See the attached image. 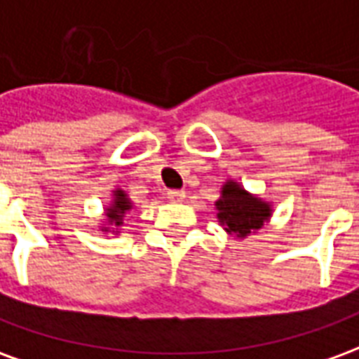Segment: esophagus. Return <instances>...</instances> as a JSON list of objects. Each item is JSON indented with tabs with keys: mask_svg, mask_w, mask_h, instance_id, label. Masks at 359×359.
Here are the masks:
<instances>
[{
	"mask_svg": "<svg viewBox=\"0 0 359 359\" xmlns=\"http://www.w3.org/2000/svg\"><path fill=\"white\" fill-rule=\"evenodd\" d=\"M167 198H169L171 202H182V200L187 198V192H184V190H169V192H167Z\"/></svg>",
	"mask_w": 359,
	"mask_h": 359,
	"instance_id": "obj_1",
	"label": "esophagus"
}]
</instances>
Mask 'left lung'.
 Returning a JSON list of instances; mask_svg holds the SVG:
<instances>
[{"mask_svg":"<svg viewBox=\"0 0 359 359\" xmlns=\"http://www.w3.org/2000/svg\"><path fill=\"white\" fill-rule=\"evenodd\" d=\"M215 208L219 223L226 233L236 238H246L250 234L257 233L273 213L269 203L246 192L234 180H226L223 184L221 198L215 202Z\"/></svg>","mask_w":359,"mask_h":359,"instance_id":"obj_1","label":"left lung"}]
</instances>
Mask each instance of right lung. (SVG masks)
Here are the masks:
<instances>
[{"label":"right lung","mask_w":359,"mask_h":359,"mask_svg":"<svg viewBox=\"0 0 359 359\" xmlns=\"http://www.w3.org/2000/svg\"><path fill=\"white\" fill-rule=\"evenodd\" d=\"M133 210V203L128 200V196L125 194V190L117 188L113 192V202L111 205L105 210V217H107V225L111 226H121L123 225V219H125L126 211ZM102 231H109V226H102ZM115 233V231H113Z\"/></svg>","instance_id":"obj_1"}]
</instances>
